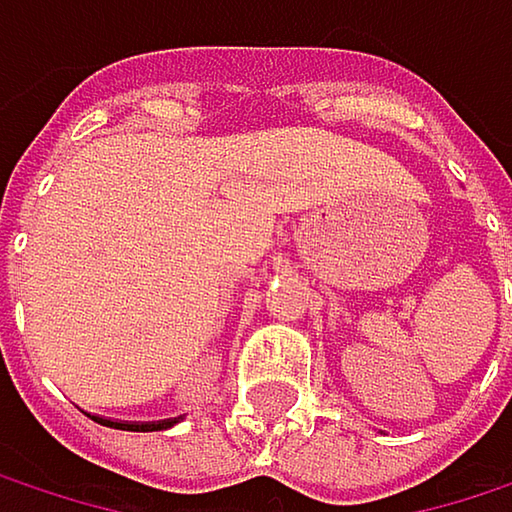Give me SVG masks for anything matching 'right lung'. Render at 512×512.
Here are the masks:
<instances>
[{
    "label": "right lung",
    "instance_id": "add662e5",
    "mask_svg": "<svg viewBox=\"0 0 512 512\" xmlns=\"http://www.w3.org/2000/svg\"><path fill=\"white\" fill-rule=\"evenodd\" d=\"M94 418V415H91ZM97 424L103 427H115V430H133V433H154V430H165L171 427L174 421H162V424H118V421H106V418H94Z\"/></svg>",
    "mask_w": 512,
    "mask_h": 512
}]
</instances>
